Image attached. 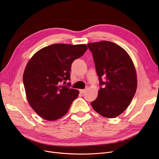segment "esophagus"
Masks as SVG:
<instances>
[{"instance_id":"esophagus-1","label":"esophagus","mask_w":159,"mask_h":159,"mask_svg":"<svg viewBox=\"0 0 159 159\" xmlns=\"http://www.w3.org/2000/svg\"><path fill=\"white\" fill-rule=\"evenodd\" d=\"M86 91V89H83V90H80V92L81 93H84Z\"/></svg>"}]
</instances>
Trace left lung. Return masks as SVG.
<instances>
[{"instance_id":"left-lung-1","label":"left lung","mask_w":159,"mask_h":159,"mask_svg":"<svg viewBox=\"0 0 159 159\" xmlns=\"http://www.w3.org/2000/svg\"><path fill=\"white\" fill-rule=\"evenodd\" d=\"M88 46L101 86L92 106L102 116L115 118L127 109L136 93V69L128 53L115 43L103 40Z\"/></svg>"}]
</instances>
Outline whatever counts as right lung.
Returning <instances> with one entry per match:
<instances>
[{"mask_svg":"<svg viewBox=\"0 0 159 159\" xmlns=\"http://www.w3.org/2000/svg\"><path fill=\"white\" fill-rule=\"evenodd\" d=\"M86 44H54L35 53L23 76L26 96L31 107L47 120L66 115L79 92L70 89V70L76 59L87 50Z\"/></svg>","mask_w":159,"mask_h":159,"instance_id":"obj_1","label":"right lung"}]
</instances>
